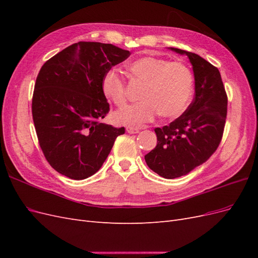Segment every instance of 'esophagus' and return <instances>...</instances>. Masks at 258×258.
I'll list each match as a JSON object with an SVG mask.
<instances>
[{
	"instance_id": "1",
	"label": "esophagus",
	"mask_w": 258,
	"mask_h": 258,
	"mask_svg": "<svg viewBox=\"0 0 258 258\" xmlns=\"http://www.w3.org/2000/svg\"><path fill=\"white\" fill-rule=\"evenodd\" d=\"M126 130H127L128 134H138V132L140 131V128H137V127H130V126H128V127L126 128Z\"/></svg>"
}]
</instances>
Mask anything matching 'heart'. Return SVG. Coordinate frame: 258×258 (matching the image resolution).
Segmentation results:
<instances>
[{
	"instance_id": "1",
	"label": "heart",
	"mask_w": 258,
	"mask_h": 258,
	"mask_svg": "<svg viewBox=\"0 0 258 258\" xmlns=\"http://www.w3.org/2000/svg\"><path fill=\"white\" fill-rule=\"evenodd\" d=\"M131 81L143 85L140 90L141 101L116 113V120L128 124L152 121L160 114L165 118H175L188 106L192 90L194 77L189 68L182 62H171L165 58L147 56L128 64ZM103 95L119 108L128 102L127 85L115 70L106 72L101 84Z\"/></svg>"
}]
</instances>
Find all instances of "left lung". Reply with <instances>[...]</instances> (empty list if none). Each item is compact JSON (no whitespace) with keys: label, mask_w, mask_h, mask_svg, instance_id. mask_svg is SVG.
<instances>
[{"label":"left lung","mask_w":258,"mask_h":258,"mask_svg":"<svg viewBox=\"0 0 258 258\" xmlns=\"http://www.w3.org/2000/svg\"><path fill=\"white\" fill-rule=\"evenodd\" d=\"M171 49L189 58L195 97L178 118L155 128L157 145L144 158L150 169L165 178L188 174L214 154L223 138L228 101L216 67L197 53Z\"/></svg>","instance_id":"left-lung-1"}]
</instances>
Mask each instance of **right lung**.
<instances>
[{
	"instance_id": "1",
	"label": "right lung",
	"mask_w": 258,
	"mask_h": 258,
	"mask_svg": "<svg viewBox=\"0 0 258 258\" xmlns=\"http://www.w3.org/2000/svg\"><path fill=\"white\" fill-rule=\"evenodd\" d=\"M130 56L112 44L79 42L41 68L32 97V116L49 165L72 179L95 174L124 128L101 122L110 111L101 88L112 67Z\"/></svg>"
}]
</instances>
